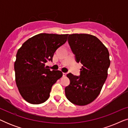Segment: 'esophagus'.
<instances>
[{
	"mask_svg": "<svg viewBox=\"0 0 128 128\" xmlns=\"http://www.w3.org/2000/svg\"><path fill=\"white\" fill-rule=\"evenodd\" d=\"M66 76V73H63V76Z\"/></svg>",
	"mask_w": 128,
	"mask_h": 128,
	"instance_id": "1",
	"label": "esophagus"
}]
</instances>
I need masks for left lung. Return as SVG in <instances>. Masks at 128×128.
<instances>
[{"label": "left lung", "instance_id": "left-lung-1", "mask_svg": "<svg viewBox=\"0 0 128 128\" xmlns=\"http://www.w3.org/2000/svg\"><path fill=\"white\" fill-rule=\"evenodd\" d=\"M68 41L82 67L80 76L67 74L70 83L64 89L65 94L73 104L86 106L98 96L107 78L109 52L98 38L90 34H70Z\"/></svg>", "mask_w": 128, "mask_h": 128}]
</instances>
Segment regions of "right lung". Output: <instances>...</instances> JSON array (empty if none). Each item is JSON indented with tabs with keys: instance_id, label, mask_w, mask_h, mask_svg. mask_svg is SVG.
Returning <instances> with one entry per match:
<instances>
[{
	"instance_id": "right-lung-1",
	"label": "right lung",
	"mask_w": 128,
	"mask_h": 128,
	"mask_svg": "<svg viewBox=\"0 0 128 128\" xmlns=\"http://www.w3.org/2000/svg\"><path fill=\"white\" fill-rule=\"evenodd\" d=\"M68 34L41 33L27 40L18 49L14 62L15 79L21 96L28 102L40 104L49 98L51 88L62 76L60 70L45 66L67 41Z\"/></svg>"
}]
</instances>
